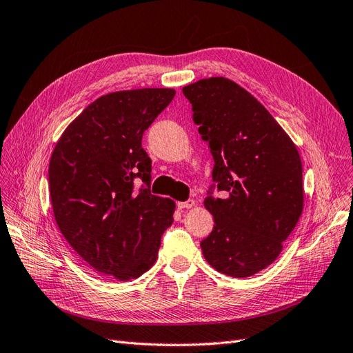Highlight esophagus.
I'll use <instances>...</instances> for the list:
<instances>
[{
	"label": "esophagus",
	"instance_id": "obj_1",
	"mask_svg": "<svg viewBox=\"0 0 353 353\" xmlns=\"http://www.w3.org/2000/svg\"><path fill=\"white\" fill-rule=\"evenodd\" d=\"M194 205H196V201L193 199H188L185 201H178L176 203L178 209H191V208H194Z\"/></svg>",
	"mask_w": 353,
	"mask_h": 353
}]
</instances>
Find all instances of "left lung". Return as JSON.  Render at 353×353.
I'll list each match as a JSON object with an SVG mask.
<instances>
[{
  "label": "left lung",
  "mask_w": 353,
  "mask_h": 353,
  "mask_svg": "<svg viewBox=\"0 0 353 353\" xmlns=\"http://www.w3.org/2000/svg\"><path fill=\"white\" fill-rule=\"evenodd\" d=\"M213 157L205 199L215 225L201 240L216 271L245 279L271 265L303 209L302 162L293 141L252 94L227 78L183 88ZM216 186L222 199L212 196Z\"/></svg>",
  "instance_id": "1"
}]
</instances>
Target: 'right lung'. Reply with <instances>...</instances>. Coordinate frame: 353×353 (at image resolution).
Segmentation results:
<instances>
[{"mask_svg":"<svg viewBox=\"0 0 353 353\" xmlns=\"http://www.w3.org/2000/svg\"><path fill=\"white\" fill-rule=\"evenodd\" d=\"M175 97L170 88L117 91L97 99L63 132L48 185L57 225L95 271L132 280L157 258L175 203L153 196L143 134ZM143 181L137 190L134 179Z\"/></svg>","mask_w":353,"mask_h":353,"instance_id":"obj_1","label":"right lung"}]
</instances>
